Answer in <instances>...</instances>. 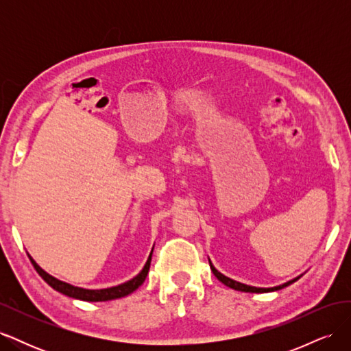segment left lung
<instances>
[{
	"instance_id": "left-lung-1",
	"label": "left lung",
	"mask_w": 351,
	"mask_h": 351,
	"mask_svg": "<svg viewBox=\"0 0 351 351\" xmlns=\"http://www.w3.org/2000/svg\"><path fill=\"white\" fill-rule=\"evenodd\" d=\"M209 265H210V269H212V272H214L215 277H217L222 284H226L227 287H230V289H232V290L244 291V293H268V291H277V290H281V289H284V287L290 285V284H293L294 281L299 280V278H294V280H291V281H289V282H285V284H282V285L271 287V289H258V287H252V285L241 284V282H239V281H234V280H231V278L226 277V275H222L221 272H218V271L214 268V265L210 263V261H209Z\"/></svg>"
}]
</instances>
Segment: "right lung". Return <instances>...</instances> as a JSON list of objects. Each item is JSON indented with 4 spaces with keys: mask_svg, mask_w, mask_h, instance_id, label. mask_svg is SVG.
Masks as SVG:
<instances>
[{
    "mask_svg": "<svg viewBox=\"0 0 351 351\" xmlns=\"http://www.w3.org/2000/svg\"><path fill=\"white\" fill-rule=\"evenodd\" d=\"M151 258H152V253L149 259H147L145 268L142 269V272L139 275H136V277L130 281H127L124 284H120L117 287H111V289H104V290H86V289H79V287H73L67 282H62L54 277H51L49 274H47L44 269H40L36 262L30 259L32 265H34L36 272L40 275L42 280H44L48 285H51L52 289L66 294L69 297H73V299H79V300H84V302H107V300H114V299H120V297H124L127 294L133 293L136 289H139V287L143 284V281L146 280V275L149 272V267H151Z\"/></svg>",
    "mask_w": 351,
    "mask_h": 351,
    "instance_id": "1",
    "label": "right lung"
}]
</instances>
